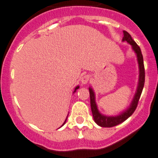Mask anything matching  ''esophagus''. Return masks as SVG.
<instances>
[{
	"label": "esophagus",
	"mask_w": 158,
	"mask_h": 158,
	"mask_svg": "<svg viewBox=\"0 0 158 158\" xmlns=\"http://www.w3.org/2000/svg\"><path fill=\"white\" fill-rule=\"evenodd\" d=\"M89 79H90V76L89 75H85V76L81 78V82H82V85H85V84L88 83Z\"/></svg>",
	"instance_id": "1"
}]
</instances>
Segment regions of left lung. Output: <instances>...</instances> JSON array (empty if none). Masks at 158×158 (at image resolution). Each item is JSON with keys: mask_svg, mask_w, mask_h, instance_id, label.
Segmentation results:
<instances>
[{"mask_svg": "<svg viewBox=\"0 0 158 158\" xmlns=\"http://www.w3.org/2000/svg\"><path fill=\"white\" fill-rule=\"evenodd\" d=\"M124 36L122 41H126L129 44H131L132 49L135 51L138 58V66H139V80H138V85L137 88L136 93L134 96L133 100L131 103L130 106L127 110L124 111L123 112L121 113L119 115L117 116H106L103 115L98 111V108H97L96 102H95V93L92 88H89V95H90V104L91 109H92V116H93L94 121L98 125L101 127H105V128H111V127L116 126L119 124L125 122L126 119H128L131 115L134 113V111L136 109L138 106V101L141 97V92H142L143 88L144 85V80H145V72H144V60H143V56L141 53V51L140 47H138V44L135 42L132 39L131 36L127 31L124 30L123 31Z\"/></svg>", "mask_w": 158, "mask_h": 158, "instance_id": "1", "label": "left lung"}]
</instances>
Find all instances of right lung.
Returning a JSON list of instances; mask_svg holds the SVG:
<instances>
[{"label":"right lung","mask_w":158,"mask_h":158,"mask_svg":"<svg viewBox=\"0 0 158 158\" xmlns=\"http://www.w3.org/2000/svg\"><path fill=\"white\" fill-rule=\"evenodd\" d=\"M79 88V85H77V86H76V88H75V90H74V92H76V89H78ZM67 117H68V116H67ZM66 119H67V118H66V120H65L64 123L63 124V125H65V123H66ZM63 125H62V126H63ZM62 126H61V127H62Z\"/></svg>","instance_id":"1"}]
</instances>
